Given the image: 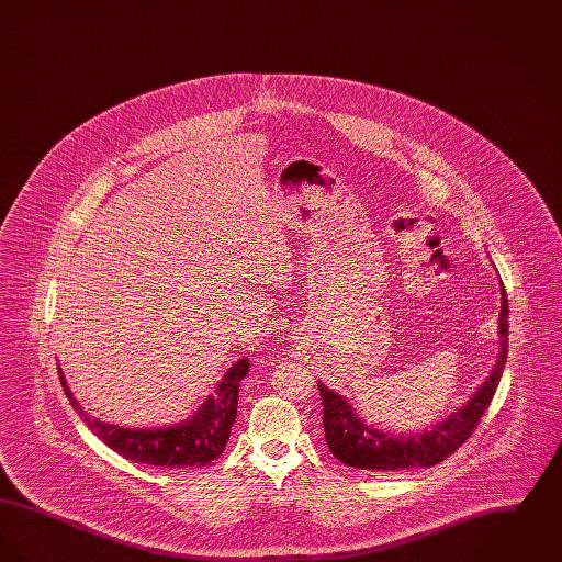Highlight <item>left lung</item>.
Instances as JSON below:
<instances>
[{
    "instance_id": "obj_1",
    "label": "left lung",
    "mask_w": 562,
    "mask_h": 562,
    "mask_svg": "<svg viewBox=\"0 0 562 562\" xmlns=\"http://www.w3.org/2000/svg\"><path fill=\"white\" fill-rule=\"evenodd\" d=\"M502 351L495 369L470 402L453 413L449 419L417 434H387L367 426L356 417L351 404L326 385L318 383L322 396V426L326 445L333 454L360 470H413L429 468L453 454L481 424L484 411L493 401L508 358V294L502 284V316H499Z\"/></svg>"
}]
</instances>
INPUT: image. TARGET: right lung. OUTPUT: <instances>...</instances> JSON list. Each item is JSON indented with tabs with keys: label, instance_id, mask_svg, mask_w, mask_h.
I'll list each match as a JSON object with an SVG mask.
<instances>
[{
	"label": "right lung",
	"instance_id": "1",
	"mask_svg": "<svg viewBox=\"0 0 562 562\" xmlns=\"http://www.w3.org/2000/svg\"><path fill=\"white\" fill-rule=\"evenodd\" d=\"M246 373L248 360L241 358L221 381L216 398L211 396L186 424L160 429L120 428L90 417L71 396L60 371L58 376L67 398L80 413L83 424L115 453L131 459L134 463L158 468H202L225 451L232 426L238 415V387Z\"/></svg>",
	"mask_w": 562,
	"mask_h": 562
}]
</instances>
